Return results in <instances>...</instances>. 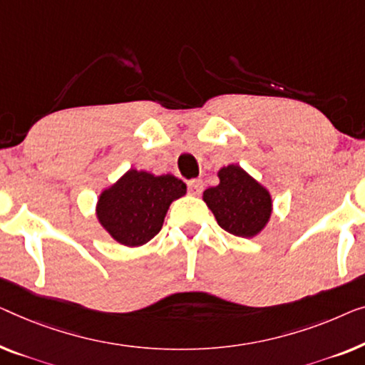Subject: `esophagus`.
I'll list each match as a JSON object with an SVG mask.
<instances>
[{
    "label": "esophagus",
    "mask_w": 365,
    "mask_h": 365,
    "mask_svg": "<svg viewBox=\"0 0 365 365\" xmlns=\"http://www.w3.org/2000/svg\"><path fill=\"white\" fill-rule=\"evenodd\" d=\"M187 187H189V192L194 195H199L204 189V182L200 181V179H191V181L187 182Z\"/></svg>",
    "instance_id": "1"
}]
</instances>
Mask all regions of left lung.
<instances>
[{"mask_svg":"<svg viewBox=\"0 0 365 365\" xmlns=\"http://www.w3.org/2000/svg\"><path fill=\"white\" fill-rule=\"evenodd\" d=\"M219 178V186L204 191V202L217 224L232 235H257L270 219V194L237 165L222 168Z\"/></svg>","mask_w":365,"mask_h":365,"instance_id":"obj_1","label":"left lung"}]
</instances>
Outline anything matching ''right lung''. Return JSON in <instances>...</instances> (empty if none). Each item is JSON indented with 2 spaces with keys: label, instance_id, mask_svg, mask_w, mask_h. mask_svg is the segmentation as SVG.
Returning <instances> with one entry per match:
<instances>
[{
  "label": "right lung",
  "instance_id": "obj_1",
  "mask_svg": "<svg viewBox=\"0 0 365 365\" xmlns=\"http://www.w3.org/2000/svg\"><path fill=\"white\" fill-rule=\"evenodd\" d=\"M184 194L186 184L173 174L130 170L100 195L97 215L115 240L138 247L161 230L170 204Z\"/></svg>",
  "mask_w": 365,
  "mask_h": 365
}]
</instances>
